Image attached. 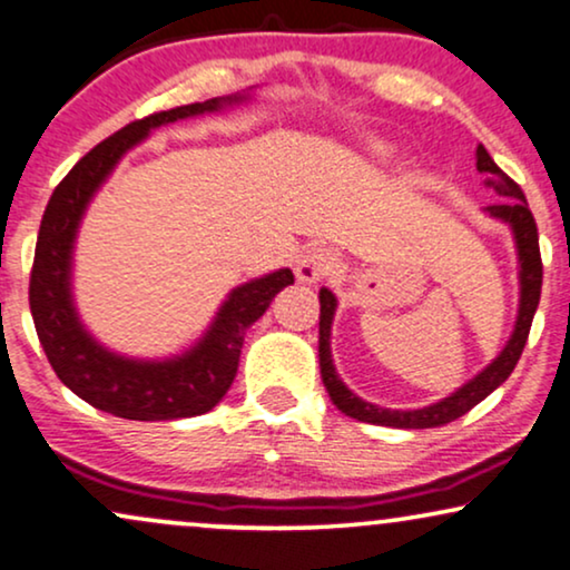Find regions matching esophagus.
I'll return each instance as SVG.
<instances>
[{
    "mask_svg": "<svg viewBox=\"0 0 570 570\" xmlns=\"http://www.w3.org/2000/svg\"><path fill=\"white\" fill-rule=\"evenodd\" d=\"M297 278L302 284H318L336 271V255L326 247H309L297 261Z\"/></svg>",
    "mask_w": 570,
    "mask_h": 570,
    "instance_id": "34e87169",
    "label": "esophagus"
}]
</instances>
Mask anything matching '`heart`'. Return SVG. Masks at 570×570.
<instances>
[{
	"label": "heart",
	"mask_w": 570,
	"mask_h": 570,
	"mask_svg": "<svg viewBox=\"0 0 570 570\" xmlns=\"http://www.w3.org/2000/svg\"><path fill=\"white\" fill-rule=\"evenodd\" d=\"M371 153H373V155H384V147H381V144H373Z\"/></svg>",
	"instance_id": "b5f03b06"
}]
</instances>
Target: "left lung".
<instances>
[{
    "mask_svg": "<svg viewBox=\"0 0 570 570\" xmlns=\"http://www.w3.org/2000/svg\"><path fill=\"white\" fill-rule=\"evenodd\" d=\"M476 168L479 173H484L487 176V186H492L500 197H505L500 205H489L487 213L510 226V232H513V239H515V249H518V265H521V271H518V281H521L518 318L505 350H502L476 379H471L468 384L460 386L458 392H452L450 397L434 402V405L421 407V410H389V407L371 405V402L360 400L355 392H350L334 368V360H331V321H334V313H336V297L328 289H321L318 294L321 379L331 402H334L344 415L355 417V421H363V423H376V426H392V429L444 426V423L455 421V417L465 415L471 407H476L481 400H487L489 394H492L494 389L510 376V373H513L515 363L521 360L525 338H529V331H531V321H534V313L539 305V294H542V255H539L537 220L529 210V202H525L521 186H518L508 173L497 168V163L489 157L484 144H479L476 149Z\"/></svg>",
    "mask_w": 570,
    "mask_h": 570,
    "instance_id": "left-lung-1",
    "label": "left lung"
}]
</instances>
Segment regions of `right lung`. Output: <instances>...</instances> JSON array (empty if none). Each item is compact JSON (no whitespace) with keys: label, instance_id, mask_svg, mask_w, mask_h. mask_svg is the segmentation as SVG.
<instances>
[{"label":"right lung","instance_id":"right-lung-1","mask_svg":"<svg viewBox=\"0 0 570 570\" xmlns=\"http://www.w3.org/2000/svg\"><path fill=\"white\" fill-rule=\"evenodd\" d=\"M249 94L215 97L134 120L86 153L57 184L36 239L28 302L36 334L57 379L97 410L128 421H176L213 410L234 384L247 328L281 289L294 284L289 268L236 286L223 302L213 326L189 352L168 360H134L115 355L83 328L70 292L73 244L94 194L107 181L128 149L147 139L153 128L218 112L239 105Z\"/></svg>","mask_w":570,"mask_h":570}]
</instances>
